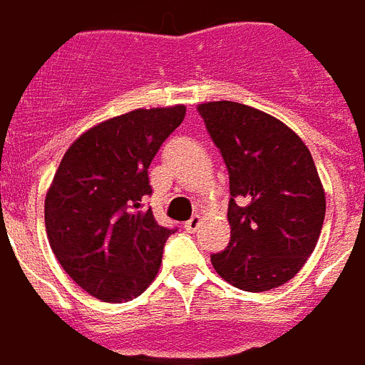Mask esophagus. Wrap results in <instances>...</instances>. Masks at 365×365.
Returning <instances> with one entry per match:
<instances>
[{"instance_id":"esophagus-1","label":"esophagus","mask_w":365,"mask_h":365,"mask_svg":"<svg viewBox=\"0 0 365 365\" xmlns=\"http://www.w3.org/2000/svg\"><path fill=\"white\" fill-rule=\"evenodd\" d=\"M201 221H203V219H201V215H193V217H191L190 221L185 222L183 227H185V230H187V232H195V230L201 227Z\"/></svg>"}]
</instances>
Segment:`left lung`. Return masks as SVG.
Instances as JSON below:
<instances>
[{
    "mask_svg": "<svg viewBox=\"0 0 365 365\" xmlns=\"http://www.w3.org/2000/svg\"><path fill=\"white\" fill-rule=\"evenodd\" d=\"M230 180V242L211 264L225 282L260 293L305 266L327 197L313 156L285 123L235 101L197 105Z\"/></svg>",
    "mask_w": 365,
    "mask_h": 365,
    "instance_id": "left-lung-1",
    "label": "left lung"
}]
</instances>
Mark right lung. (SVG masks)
<instances>
[{
	"mask_svg": "<svg viewBox=\"0 0 365 365\" xmlns=\"http://www.w3.org/2000/svg\"><path fill=\"white\" fill-rule=\"evenodd\" d=\"M185 105L135 109L99 123L70 144L44 199L51 248L83 291L109 303L138 297L158 274L174 230L152 209L148 168L182 125Z\"/></svg>",
	"mask_w": 365,
	"mask_h": 365,
	"instance_id": "right-lung-1",
	"label": "right lung"
}]
</instances>
